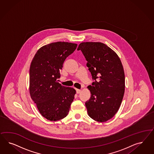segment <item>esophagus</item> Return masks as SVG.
Returning a JSON list of instances; mask_svg holds the SVG:
<instances>
[{"label":"esophagus","mask_w":154,"mask_h":154,"mask_svg":"<svg viewBox=\"0 0 154 154\" xmlns=\"http://www.w3.org/2000/svg\"><path fill=\"white\" fill-rule=\"evenodd\" d=\"M81 91V90H80V89H76V93H77V94L80 93Z\"/></svg>","instance_id":"esophagus-1"}]
</instances>
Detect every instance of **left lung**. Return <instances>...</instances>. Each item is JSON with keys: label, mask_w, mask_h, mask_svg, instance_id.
I'll return each instance as SVG.
<instances>
[{"label": "left lung", "mask_w": 154, "mask_h": 154, "mask_svg": "<svg viewBox=\"0 0 154 154\" xmlns=\"http://www.w3.org/2000/svg\"><path fill=\"white\" fill-rule=\"evenodd\" d=\"M86 59L93 82L85 103L89 116L98 122L111 119L120 107L125 91V74L116 53L101 42H82L78 47Z\"/></svg>", "instance_id": "obj_1"}]
</instances>
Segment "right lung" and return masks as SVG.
I'll return each mask as SVG.
<instances>
[{"label": "right lung", "instance_id": "1", "mask_svg": "<svg viewBox=\"0 0 154 154\" xmlns=\"http://www.w3.org/2000/svg\"><path fill=\"white\" fill-rule=\"evenodd\" d=\"M77 44L57 42L40 48L31 63L29 91L40 113L47 120L57 121L66 116L76 91L62 86L57 79L64 61L75 51Z\"/></svg>", "mask_w": 154, "mask_h": 154}]
</instances>
